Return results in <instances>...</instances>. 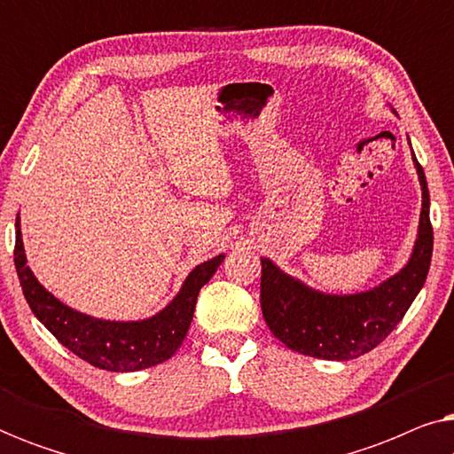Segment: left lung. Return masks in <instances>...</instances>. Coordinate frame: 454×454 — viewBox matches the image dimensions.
I'll return each instance as SVG.
<instances>
[{
	"label": "left lung",
	"mask_w": 454,
	"mask_h": 454,
	"mask_svg": "<svg viewBox=\"0 0 454 454\" xmlns=\"http://www.w3.org/2000/svg\"><path fill=\"white\" fill-rule=\"evenodd\" d=\"M411 159L421 188L419 225L411 256L393 277L356 294H326L287 275L270 258H260L264 320L289 349L331 362L356 359L380 345L418 297L430 270L434 233L424 169L413 151Z\"/></svg>",
	"instance_id": "left-lung-1"
}]
</instances>
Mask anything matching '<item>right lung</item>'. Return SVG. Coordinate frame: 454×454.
Wrapping results in <instances>:
<instances>
[{
  "label": "right lung",
  "instance_id": "obj_1",
  "mask_svg": "<svg viewBox=\"0 0 454 454\" xmlns=\"http://www.w3.org/2000/svg\"><path fill=\"white\" fill-rule=\"evenodd\" d=\"M223 260L225 254H219L192 269L177 295L154 316L142 320L95 318L70 308L39 283L27 264L20 213L16 216L14 264L22 294L36 320L72 353L107 372H138L167 362L184 343L194 318L198 294Z\"/></svg>",
  "mask_w": 454,
  "mask_h": 454
}]
</instances>
